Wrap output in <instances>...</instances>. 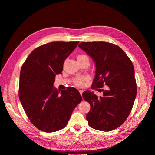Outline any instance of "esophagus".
I'll return each mask as SVG.
<instances>
[{"label":"esophagus","mask_w":155,"mask_h":155,"mask_svg":"<svg viewBox=\"0 0 155 155\" xmlns=\"http://www.w3.org/2000/svg\"><path fill=\"white\" fill-rule=\"evenodd\" d=\"M79 92H80V95H82V94H83V92H84V91H83V90H80V91H79Z\"/></svg>","instance_id":"obj_1"}]
</instances>
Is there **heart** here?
Returning a JSON list of instances; mask_svg holds the SVG:
<instances>
[{
    "mask_svg": "<svg viewBox=\"0 0 155 155\" xmlns=\"http://www.w3.org/2000/svg\"><path fill=\"white\" fill-rule=\"evenodd\" d=\"M88 58V57L87 55H78V58ZM89 79V77L87 75H80L75 78V79L73 80V84L74 85L78 87H82L85 85L86 81H87Z\"/></svg>",
    "mask_w": 155,
    "mask_h": 155,
    "instance_id": "obj_1",
    "label": "heart"
}]
</instances>
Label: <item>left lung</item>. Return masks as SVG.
I'll list each match as a JSON object with an SVG mask.
<instances>
[{
	"label": "left lung",
	"instance_id": "1",
	"mask_svg": "<svg viewBox=\"0 0 155 155\" xmlns=\"http://www.w3.org/2000/svg\"><path fill=\"white\" fill-rule=\"evenodd\" d=\"M78 47L91 56L96 65L93 89L99 88L98 97L89 91L83 92L91 105L86 116L88 125L102 131H110L123 124L131 112L137 93L131 60L118 46L110 43L82 42ZM107 85L106 89H100Z\"/></svg>",
	"mask_w": 155,
	"mask_h": 155
}]
</instances>
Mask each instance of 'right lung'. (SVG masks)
I'll return each mask as SVG.
<instances>
[{"label": "right lung", "mask_w": 155, "mask_h": 155, "mask_svg": "<svg viewBox=\"0 0 155 155\" xmlns=\"http://www.w3.org/2000/svg\"><path fill=\"white\" fill-rule=\"evenodd\" d=\"M78 41L51 42L32 51L20 72L19 97L31 123L46 133L58 131L67 126L73 110L82 97L69 87L58 91L55 76L61 74L64 60Z\"/></svg>", "instance_id": "1"}]
</instances>
